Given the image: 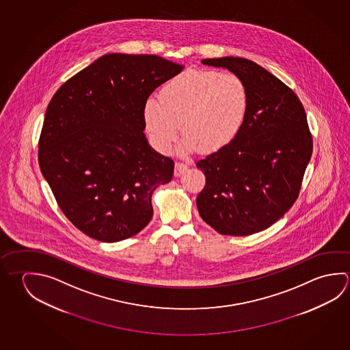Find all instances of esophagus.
<instances>
[{
  "mask_svg": "<svg viewBox=\"0 0 350 350\" xmlns=\"http://www.w3.org/2000/svg\"><path fill=\"white\" fill-rule=\"evenodd\" d=\"M188 170V165L183 162H176V168H174V176L179 177L180 174H183Z\"/></svg>",
  "mask_w": 350,
  "mask_h": 350,
  "instance_id": "34e87169",
  "label": "esophagus"
}]
</instances>
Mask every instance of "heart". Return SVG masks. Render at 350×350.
I'll return each mask as SVG.
<instances>
[{
	"label": "heart",
	"mask_w": 350,
	"mask_h": 350,
	"mask_svg": "<svg viewBox=\"0 0 350 350\" xmlns=\"http://www.w3.org/2000/svg\"><path fill=\"white\" fill-rule=\"evenodd\" d=\"M250 109L245 81L232 72L187 71L161 87L159 102L148 99L142 109L145 129L161 152L179 136L180 154L198 148L215 152L239 136Z\"/></svg>",
	"instance_id": "1"
}]
</instances>
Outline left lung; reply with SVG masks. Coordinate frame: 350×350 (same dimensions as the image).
I'll list each match as a JSON object with an SVG mask.
<instances>
[{
	"label": "left lung",
	"mask_w": 350,
	"mask_h": 350,
	"mask_svg": "<svg viewBox=\"0 0 350 350\" xmlns=\"http://www.w3.org/2000/svg\"><path fill=\"white\" fill-rule=\"evenodd\" d=\"M245 81L250 109L227 148L198 161L206 183L196 198L202 220L221 234L260 232L293 206L312 154L300 99L265 68L245 57L204 59Z\"/></svg>",
	"instance_id": "left-lung-1"
}]
</instances>
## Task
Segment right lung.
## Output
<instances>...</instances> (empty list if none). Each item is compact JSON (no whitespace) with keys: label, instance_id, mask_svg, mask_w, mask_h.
<instances>
[{"label":"right lung","instance_id":"obj_1","mask_svg":"<svg viewBox=\"0 0 350 350\" xmlns=\"http://www.w3.org/2000/svg\"><path fill=\"white\" fill-rule=\"evenodd\" d=\"M183 68L157 55L107 54L50 100L39 166L62 213L87 236L119 242L151 220V196L171 182L174 162L148 145L142 109Z\"/></svg>","mask_w":350,"mask_h":350}]
</instances>
